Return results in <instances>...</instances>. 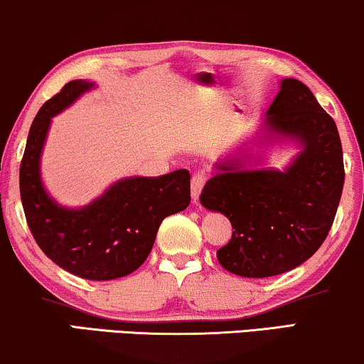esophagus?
Here are the masks:
<instances>
[{
	"label": "esophagus",
	"instance_id": "1",
	"mask_svg": "<svg viewBox=\"0 0 364 364\" xmlns=\"http://www.w3.org/2000/svg\"><path fill=\"white\" fill-rule=\"evenodd\" d=\"M205 181H207L205 172H196L192 176L191 193H192V202L193 203H198V197H200L202 188H203V186H205Z\"/></svg>",
	"mask_w": 364,
	"mask_h": 364
}]
</instances>
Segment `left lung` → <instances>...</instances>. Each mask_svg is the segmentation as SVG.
<instances>
[{"label": "left lung", "mask_w": 364, "mask_h": 364, "mask_svg": "<svg viewBox=\"0 0 364 364\" xmlns=\"http://www.w3.org/2000/svg\"><path fill=\"white\" fill-rule=\"evenodd\" d=\"M255 136L213 166L200 193L207 210L225 215L232 238L218 263L247 278L290 272L321 247L335 220L345 167L336 124L298 79L285 77ZM291 141L297 156L282 169L263 153Z\"/></svg>", "instance_id": "obj_1"}]
</instances>
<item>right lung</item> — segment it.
<instances>
[{
    "label": "right lung",
    "mask_w": 364,
    "mask_h": 364,
    "mask_svg": "<svg viewBox=\"0 0 364 364\" xmlns=\"http://www.w3.org/2000/svg\"><path fill=\"white\" fill-rule=\"evenodd\" d=\"M94 87L76 79L43 104L29 129L19 192L29 230L46 257L73 275L101 282L126 277L146 262L164 218L191 203V173L178 168L157 178H121L77 208L54 200L41 178L51 119Z\"/></svg>",
    "instance_id": "1"
}]
</instances>
